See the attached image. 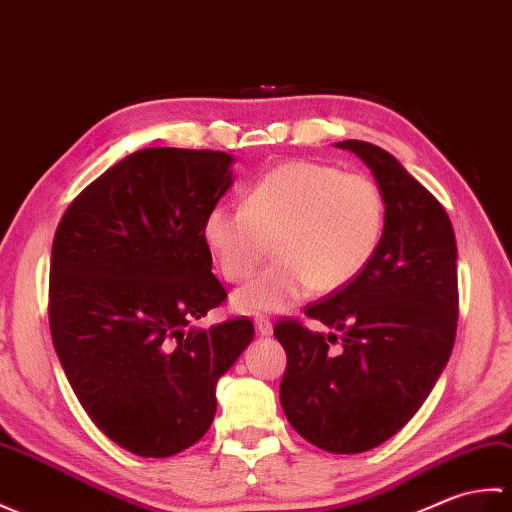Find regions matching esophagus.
Masks as SVG:
<instances>
[{"instance_id":"obj_1","label":"esophagus","mask_w":512,"mask_h":512,"mask_svg":"<svg viewBox=\"0 0 512 512\" xmlns=\"http://www.w3.org/2000/svg\"><path fill=\"white\" fill-rule=\"evenodd\" d=\"M254 324H256L258 335H271V333H274V324H271L267 317H256Z\"/></svg>"}]
</instances>
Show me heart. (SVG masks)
Wrapping results in <instances>:
<instances>
[{
    "label": "heart",
    "instance_id": "heart-1",
    "mask_svg": "<svg viewBox=\"0 0 512 512\" xmlns=\"http://www.w3.org/2000/svg\"><path fill=\"white\" fill-rule=\"evenodd\" d=\"M377 181L317 162H287L260 175L245 203H214L203 241L227 282H243L269 252L276 260L232 298L241 313H282L350 285L377 256L385 232Z\"/></svg>",
    "mask_w": 512,
    "mask_h": 512
}]
</instances>
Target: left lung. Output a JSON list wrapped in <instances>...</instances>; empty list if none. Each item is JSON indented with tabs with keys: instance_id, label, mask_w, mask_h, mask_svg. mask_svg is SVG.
Segmentation results:
<instances>
[{
	"instance_id": "obj_1",
	"label": "left lung",
	"mask_w": 512,
	"mask_h": 512,
	"mask_svg": "<svg viewBox=\"0 0 512 512\" xmlns=\"http://www.w3.org/2000/svg\"><path fill=\"white\" fill-rule=\"evenodd\" d=\"M385 197L377 256L350 285L304 315L335 328L313 333L293 317L274 335L287 352L280 405L291 427L331 453L379 447L407 425L447 366L458 326V247L445 208L396 157L344 140Z\"/></svg>"
}]
</instances>
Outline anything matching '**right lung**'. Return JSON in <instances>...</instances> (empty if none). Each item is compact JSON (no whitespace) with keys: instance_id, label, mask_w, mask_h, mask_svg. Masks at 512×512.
Returning <instances> with one entry per match:
<instances>
[{"instance_id":"right-lung-1","label":"right lung","mask_w":512,"mask_h":512,"mask_svg":"<svg viewBox=\"0 0 512 512\" xmlns=\"http://www.w3.org/2000/svg\"><path fill=\"white\" fill-rule=\"evenodd\" d=\"M232 155L142 149L92 181L56 227L50 331L76 399L116 445L168 458L206 434L217 381L254 339L234 317L197 328L227 293L203 219Z\"/></svg>"}]
</instances>
